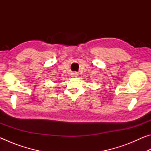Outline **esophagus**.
I'll list each match as a JSON object with an SVG mask.
<instances>
[{
  "mask_svg": "<svg viewBox=\"0 0 151 151\" xmlns=\"http://www.w3.org/2000/svg\"><path fill=\"white\" fill-rule=\"evenodd\" d=\"M71 76H72L73 77H74V78L77 77V76H78V74L76 73H72V75H71Z\"/></svg>",
  "mask_w": 151,
  "mask_h": 151,
  "instance_id": "obj_1",
  "label": "esophagus"
}]
</instances>
